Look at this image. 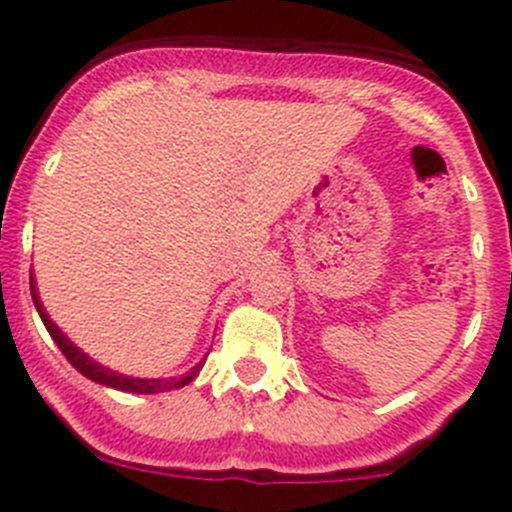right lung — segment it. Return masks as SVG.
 <instances>
[{
	"instance_id": "1",
	"label": "right lung",
	"mask_w": 512,
	"mask_h": 512,
	"mask_svg": "<svg viewBox=\"0 0 512 512\" xmlns=\"http://www.w3.org/2000/svg\"><path fill=\"white\" fill-rule=\"evenodd\" d=\"M32 280V299H34V307L36 312H39L41 322H44L46 332L51 334V339L56 342V347L61 349V354L66 356V359L71 361V366H74L76 371H81V374L86 376V379L96 381V384L101 386H108V389H118V391H126V394H160V391H170V389H183V386H188L190 381L198 376V371L203 369L205 359H200L198 364L193 366V369L188 371V374H183L180 379H138V376H126V374H118V371L108 369V366L98 364V361L91 359L89 354L81 352L79 347H76L74 342H71L69 337H66L64 332H61L59 327H56L54 322H51V317L46 314L44 304H41L39 299V292H36V282L34 277H29Z\"/></svg>"
}]
</instances>
